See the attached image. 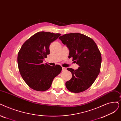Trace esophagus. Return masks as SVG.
Instances as JSON below:
<instances>
[{
  "label": "esophagus",
  "instance_id": "obj_1",
  "mask_svg": "<svg viewBox=\"0 0 121 121\" xmlns=\"http://www.w3.org/2000/svg\"><path fill=\"white\" fill-rule=\"evenodd\" d=\"M66 70V68H65V67H62V71H65Z\"/></svg>",
  "mask_w": 121,
  "mask_h": 121
}]
</instances>
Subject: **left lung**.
Segmentation results:
<instances>
[{"label":"left lung","instance_id":"1","mask_svg":"<svg viewBox=\"0 0 121 121\" xmlns=\"http://www.w3.org/2000/svg\"><path fill=\"white\" fill-rule=\"evenodd\" d=\"M69 50V58L73 57L79 66L77 70L68 68L72 77L66 82L69 91L78 93L86 90L95 81L100 73L101 55L94 40L80 33H70L59 38Z\"/></svg>","mask_w":121,"mask_h":121}]
</instances>
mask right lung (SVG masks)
<instances>
[{"label":"right lung","instance_id":"1","mask_svg":"<svg viewBox=\"0 0 121 121\" xmlns=\"http://www.w3.org/2000/svg\"><path fill=\"white\" fill-rule=\"evenodd\" d=\"M60 35L39 31L26 41L19 52L17 61L20 74L28 86L35 91L48 90L54 78L62 70L60 65L54 67L43 63L49 54L50 44Z\"/></svg>","mask_w":121,"mask_h":121}]
</instances>
